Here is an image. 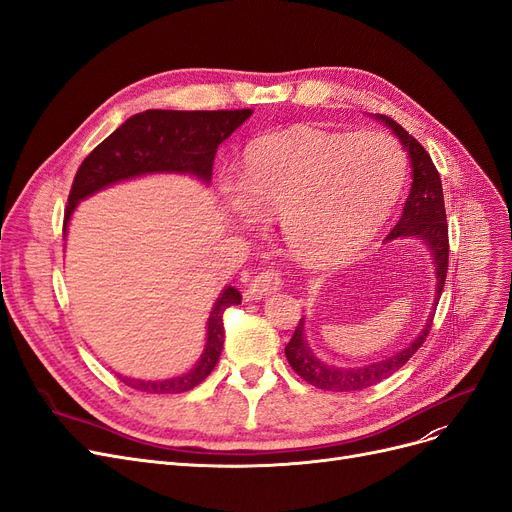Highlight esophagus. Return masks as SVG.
<instances>
[{
	"label": "esophagus",
	"instance_id": "1",
	"mask_svg": "<svg viewBox=\"0 0 512 512\" xmlns=\"http://www.w3.org/2000/svg\"><path fill=\"white\" fill-rule=\"evenodd\" d=\"M282 285H285V278H282V274L278 270H263L253 278L251 287H249V297L263 299V297L280 291Z\"/></svg>",
	"mask_w": 512,
	"mask_h": 512
}]
</instances>
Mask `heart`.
<instances>
[{
  "mask_svg": "<svg viewBox=\"0 0 512 512\" xmlns=\"http://www.w3.org/2000/svg\"><path fill=\"white\" fill-rule=\"evenodd\" d=\"M405 166L399 143L382 130L297 128L246 151L240 189H227V200L244 225L282 217L297 259L329 263L380 230L399 200Z\"/></svg>",
  "mask_w": 512,
  "mask_h": 512,
  "instance_id": "obj_1",
  "label": "heart"
}]
</instances>
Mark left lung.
Returning a JSON list of instances; mask_svg holds the SVG:
<instances>
[{
	"mask_svg": "<svg viewBox=\"0 0 512 512\" xmlns=\"http://www.w3.org/2000/svg\"><path fill=\"white\" fill-rule=\"evenodd\" d=\"M377 118L386 122L394 130V135L401 139L403 147L409 151L411 166H413V183L403 208V217L392 227L386 240H394L401 236H415L428 244V249L434 257V266H437V301H439L445 287L447 263H449V225L445 215V200H443V185H441L439 170L430 160L428 151L422 147V143L418 139H413L401 124H396L388 116H377ZM432 318L434 314L426 320L424 331L415 337L407 348H403L401 352H396L392 356H386L380 363H371L365 367L339 369L333 365L320 363L304 337V318L299 320L291 342L285 348V354L293 371L301 377V380H306L314 388L331 390V392L365 390L369 386L384 382L386 377L399 371L409 358L420 350V346L426 342V337L430 333Z\"/></svg>",
	"mask_w": 512,
	"mask_h": 512,
	"instance_id": "8db88e82",
	"label": "left lung"
}]
</instances>
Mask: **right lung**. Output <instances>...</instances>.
<instances>
[{
    "mask_svg": "<svg viewBox=\"0 0 512 512\" xmlns=\"http://www.w3.org/2000/svg\"><path fill=\"white\" fill-rule=\"evenodd\" d=\"M253 109H219V111H170L147 109L128 118L116 132L94 147L75 173L67 198L65 225L80 200L99 189L145 173H192L202 181H211L217 147L232 132L251 118ZM240 291L227 287L215 301L208 316L206 346L198 365L181 377L162 382H143L120 377V380L149 394H181L202 384L219 361L223 348V312L240 304Z\"/></svg>",
    "mask_w": 512,
    "mask_h": 512,
    "instance_id": "1",
    "label": "right lung"
}]
</instances>
